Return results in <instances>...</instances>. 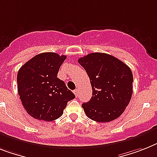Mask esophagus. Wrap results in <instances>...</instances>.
<instances>
[{
    "label": "esophagus",
    "mask_w": 157,
    "mask_h": 157,
    "mask_svg": "<svg viewBox=\"0 0 157 157\" xmlns=\"http://www.w3.org/2000/svg\"><path fill=\"white\" fill-rule=\"evenodd\" d=\"M74 94H75L76 97L78 96V89H75V90H74Z\"/></svg>",
    "instance_id": "esophagus-1"
}]
</instances>
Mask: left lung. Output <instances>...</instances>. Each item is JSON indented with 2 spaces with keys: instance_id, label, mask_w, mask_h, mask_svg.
Segmentation results:
<instances>
[{
  "instance_id": "8db88e82",
  "label": "left lung",
  "mask_w": 157,
  "mask_h": 157,
  "mask_svg": "<svg viewBox=\"0 0 157 157\" xmlns=\"http://www.w3.org/2000/svg\"><path fill=\"white\" fill-rule=\"evenodd\" d=\"M92 87V97L82 104L89 119L107 123L120 117L132 94L133 75L120 59L104 53H91L80 58Z\"/></svg>"
}]
</instances>
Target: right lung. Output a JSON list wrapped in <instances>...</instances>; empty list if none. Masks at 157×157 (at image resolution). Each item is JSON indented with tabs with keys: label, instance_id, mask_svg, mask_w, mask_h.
Segmentation results:
<instances>
[{
	"label": "right lung",
	"instance_id": "1",
	"mask_svg": "<svg viewBox=\"0 0 157 157\" xmlns=\"http://www.w3.org/2000/svg\"><path fill=\"white\" fill-rule=\"evenodd\" d=\"M67 56L56 53H41L25 63L18 71V94L29 116L38 120L52 121L75 95L58 76Z\"/></svg>",
	"mask_w": 157,
	"mask_h": 157
}]
</instances>
